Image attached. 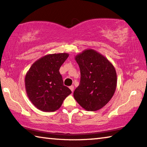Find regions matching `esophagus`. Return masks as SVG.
<instances>
[{"mask_svg":"<svg viewBox=\"0 0 147 147\" xmlns=\"http://www.w3.org/2000/svg\"><path fill=\"white\" fill-rule=\"evenodd\" d=\"M69 89H71V91H72V92H73L74 90V86H69Z\"/></svg>","mask_w":147,"mask_h":147,"instance_id":"esophagus-1","label":"esophagus"}]
</instances>
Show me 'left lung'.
<instances>
[{"mask_svg":"<svg viewBox=\"0 0 147 147\" xmlns=\"http://www.w3.org/2000/svg\"><path fill=\"white\" fill-rule=\"evenodd\" d=\"M80 69V83L74 97L87 111L103 107L112 98L117 86V74L111 63L93 50L76 56Z\"/></svg>","mask_w":147,"mask_h":147,"instance_id":"obj_1","label":"left lung"}]
</instances>
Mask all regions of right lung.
<instances>
[{
	"mask_svg": "<svg viewBox=\"0 0 147 147\" xmlns=\"http://www.w3.org/2000/svg\"><path fill=\"white\" fill-rule=\"evenodd\" d=\"M66 53L49 54L32 65L25 78L28 96L44 111H54L61 107L71 91L63 85L59 69L68 58Z\"/></svg>",
	"mask_w": 147,
	"mask_h": 147,
	"instance_id": "1",
	"label": "right lung"
}]
</instances>
